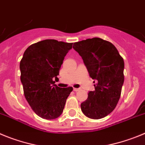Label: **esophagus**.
Segmentation results:
<instances>
[{
	"mask_svg": "<svg viewBox=\"0 0 145 145\" xmlns=\"http://www.w3.org/2000/svg\"><path fill=\"white\" fill-rule=\"evenodd\" d=\"M74 92H78V91H79V89L74 88Z\"/></svg>",
	"mask_w": 145,
	"mask_h": 145,
	"instance_id": "esophagus-1",
	"label": "esophagus"
}]
</instances>
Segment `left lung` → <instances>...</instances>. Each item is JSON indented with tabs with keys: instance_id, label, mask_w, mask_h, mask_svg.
I'll list each match as a JSON object with an SVG mask.
<instances>
[{
	"instance_id": "left-lung-1",
	"label": "left lung",
	"mask_w": 145,
	"mask_h": 145,
	"mask_svg": "<svg viewBox=\"0 0 145 145\" xmlns=\"http://www.w3.org/2000/svg\"><path fill=\"white\" fill-rule=\"evenodd\" d=\"M73 48L96 82L95 90L81 103L82 111L92 119L104 118L114 110L121 97L124 81L123 58L111 42L99 37L74 42Z\"/></svg>"
}]
</instances>
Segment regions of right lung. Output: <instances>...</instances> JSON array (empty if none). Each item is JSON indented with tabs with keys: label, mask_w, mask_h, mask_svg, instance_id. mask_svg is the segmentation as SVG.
Returning <instances> with one entry per match:
<instances>
[{
	"label": "right lung",
	"mask_w": 145,
	"mask_h": 145,
	"mask_svg": "<svg viewBox=\"0 0 145 145\" xmlns=\"http://www.w3.org/2000/svg\"><path fill=\"white\" fill-rule=\"evenodd\" d=\"M73 43L45 40L29 46L20 61L21 82L26 100L38 116L58 118L64 108L72 87L55 84L66 55Z\"/></svg>",
	"instance_id": "right-lung-1"
}]
</instances>
